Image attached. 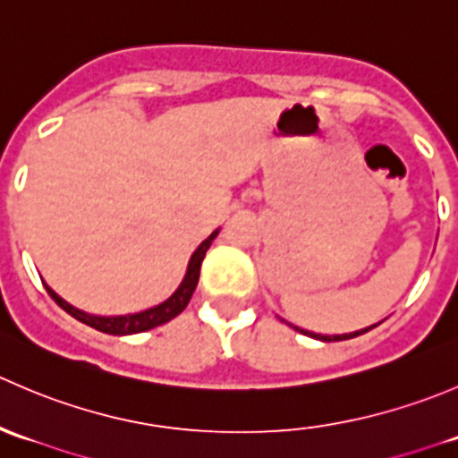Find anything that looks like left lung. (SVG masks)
<instances>
[{
  "label": "left lung",
  "instance_id": "1",
  "mask_svg": "<svg viewBox=\"0 0 458 458\" xmlns=\"http://www.w3.org/2000/svg\"><path fill=\"white\" fill-rule=\"evenodd\" d=\"M290 326H293V323H290ZM377 326H378V323H374V326H370V327H363V330L350 332V335H317V332L303 330V327H297V326H293V327H294V330H297V332H301V335L312 336V339H318V341H326V344H330V341H345V339H354V336L363 335V332L372 330V327H377Z\"/></svg>",
  "mask_w": 458,
  "mask_h": 458
}]
</instances>
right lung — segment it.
Masks as SVG:
<instances>
[{
  "instance_id": "add662e5",
  "label": "right lung",
  "mask_w": 458,
  "mask_h": 458,
  "mask_svg": "<svg viewBox=\"0 0 458 458\" xmlns=\"http://www.w3.org/2000/svg\"><path fill=\"white\" fill-rule=\"evenodd\" d=\"M216 234H219V228L215 230V233L210 234L208 239H203L199 243V248H197L195 252H192L191 261H188V267H186V275H183L182 284H179V288L174 290L173 294H170L165 301H161L159 306H152V308H146V310L141 312H132V315H117V317H101V315H90V312H84L80 310V308L71 306V303L66 301V299L59 297L57 293H55L50 285H46V290H48L50 297L55 299V303H57L59 308H64V310L68 312L71 317H75L77 321L86 323V326L95 327V330L99 332H106V335H117V336H126V335H137V332H146V330H152V327L161 326V323H168L170 318H174L177 315H182L183 310H186L188 301H191L192 293H195L197 284H199V270H201V261L203 257H206L208 248H210V243L215 242Z\"/></svg>"
}]
</instances>
